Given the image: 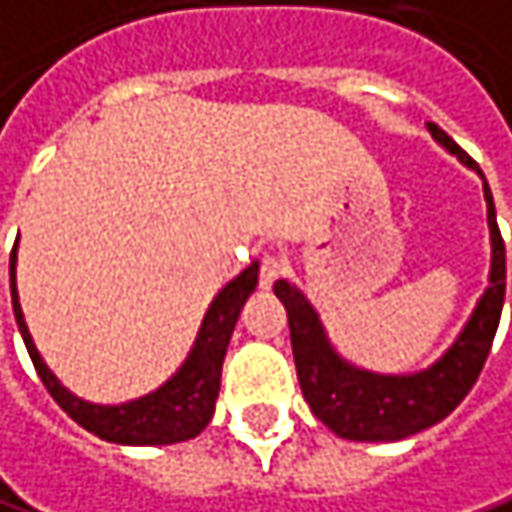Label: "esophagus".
Returning <instances> with one entry per match:
<instances>
[{
	"label": "esophagus",
	"instance_id": "esophagus-1",
	"mask_svg": "<svg viewBox=\"0 0 512 512\" xmlns=\"http://www.w3.org/2000/svg\"><path fill=\"white\" fill-rule=\"evenodd\" d=\"M284 272H287V260L281 255L266 252V255L260 257V287H263V290H269Z\"/></svg>",
	"mask_w": 512,
	"mask_h": 512
}]
</instances>
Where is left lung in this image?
Wrapping results in <instances>:
<instances>
[{
    "instance_id": "obj_1",
    "label": "left lung",
    "mask_w": 512,
    "mask_h": 512,
    "mask_svg": "<svg viewBox=\"0 0 512 512\" xmlns=\"http://www.w3.org/2000/svg\"><path fill=\"white\" fill-rule=\"evenodd\" d=\"M428 131L445 152H451L463 166L475 169L484 178L481 166L440 125L428 122ZM484 199H487L489 243H492L489 287L478 299V307L472 310L457 340L428 369L410 375H381L351 366L331 346L319 313L304 299L302 290L284 278L275 281V296L287 307V319H290V343H293L304 401L310 404L313 416L322 425H328L337 437L354 442H395L413 437L442 422L475 387L498 331L504 287H507L504 240L495 222V205H492L487 178H484Z\"/></svg>"
}]
</instances>
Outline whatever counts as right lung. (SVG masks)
<instances>
[{"label":"right lung","mask_w":512,"mask_h":512,"mask_svg":"<svg viewBox=\"0 0 512 512\" xmlns=\"http://www.w3.org/2000/svg\"><path fill=\"white\" fill-rule=\"evenodd\" d=\"M257 287V260L243 269L234 281H228L219 296L210 302L208 313L202 319L199 337L181 369L149 395H140L134 401L122 404H93L78 395H72L43 363L40 351L34 346L28 325H25L20 293H17V246L11 252V304L14 319L23 334L28 357L43 381L49 395L70 413L72 419L87 428L90 434L119 445H172L199 437L208 428L216 398H219V381H222V360L231 343L237 316L246 299Z\"/></svg>","instance_id":"right-lung-1"}]
</instances>
